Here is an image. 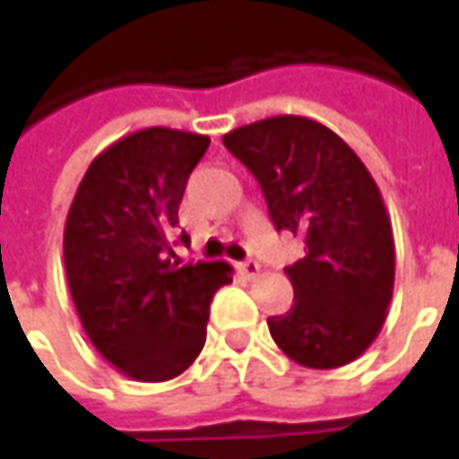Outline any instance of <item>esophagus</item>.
<instances>
[{
    "label": "esophagus",
    "instance_id": "obj_1",
    "mask_svg": "<svg viewBox=\"0 0 459 459\" xmlns=\"http://www.w3.org/2000/svg\"><path fill=\"white\" fill-rule=\"evenodd\" d=\"M239 271H242L245 278H255V275L260 273V263L253 260V257H250V260H242V263H239Z\"/></svg>",
    "mask_w": 459,
    "mask_h": 459
}]
</instances>
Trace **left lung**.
Wrapping results in <instances>:
<instances>
[{
	"instance_id": "8db88e82",
	"label": "left lung",
	"mask_w": 459,
	"mask_h": 459,
	"mask_svg": "<svg viewBox=\"0 0 459 459\" xmlns=\"http://www.w3.org/2000/svg\"><path fill=\"white\" fill-rule=\"evenodd\" d=\"M221 143L257 178L275 230L307 242L286 268L293 307L268 319L275 344L314 370L358 360L385 325L396 278L391 217L370 170L308 117H268Z\"/></svg>"
}]
</instances>
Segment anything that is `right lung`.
Segmentation results:
<instances>
[{
	"label": "right lung",
	"instance_id": "add662e5",
	"mask_svg": "<svg viewBox=\"0 0 459 459\" xmlns=\"http://www.w3.org/2000/svg\"><path fill=\"white\" fill-rule=\"evenodd\" d=\"M206 148V134L170 127L125 134L91 160L65 217L63 260L81 326L133 380L163 383L191 368L212 296L232 283L230 263L181 265L168 242Z\"/></svg>",
	"mask_w": 459,
	"mask_h": 459
}]
</instances>
